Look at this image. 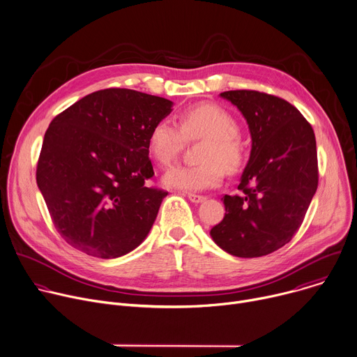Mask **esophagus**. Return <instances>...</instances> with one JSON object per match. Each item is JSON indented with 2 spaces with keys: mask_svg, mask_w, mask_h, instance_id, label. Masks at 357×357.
Wrapping results in <instances>:
<instances>
[{
  "mask_svg": "<svg viewBox=\"0 0 357 357\" xmlns=\"http://www.w3.org/2000/svg\"><path fill=\"white\" fill-rule=\"evenodd\" d=\"M188 199H189L190 202H193V203H202V202H205V200H206V197H205V196L196 195V193H188Z\"/></svg>",
  "mask_w": 357,
  "mask_h": 357,
  "instance_id": "esophagus-1",
  "label": "esophagus"
}]
</instances>
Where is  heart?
<instances>
[{
  "label": "heart",
  "mask_w": 357,
  "mask_h": 357,
  "mask_svg": "<svg viewBox=\"0 0 357 357\" xmlns=\"http://www.w3.org/2000/svg\"><path fill=\"white\" fill-rule=\"evenodd\" d=\"M185 138L205 139L195 167H176L165 174V186L181 190H205L223 178V168L234 172L244 160V142L238 135V123L226 109L203 103L181 116V128L169 119L152 126L148 151L160 165H171L181 152Z\"/></svg>",
  "instance_id": "b5f03b06"
}]
</instances>
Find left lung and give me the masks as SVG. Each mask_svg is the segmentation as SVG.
Wrapping results in <instances>:
<instances>
[{"mask_svg":"<svg viewBox=\"0 0 357 357\" xmlns=\"http://www.w3.org/2000/svg\"><path fill=\"white\" fill-rule=\"evenodd\" d=\"M248 124L251 151L237 186L222 197L225 218L211 230L231 256L254 259L291 241L318 188L311 124L288 101L256 90L220 93Z\"/></svg>","mask_w":357,"mask_h":357,"instance_id":"8db88e82","label":"left lung"}]
</instances>
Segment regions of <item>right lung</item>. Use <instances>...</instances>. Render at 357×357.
I'll return each mask as SVG.
<instances>
[{
  "label": "right lung",
  "mask_w": 357,
  "mask_h": 357,
  "mask_svg": "<svg viewBox=\"0 0 357 357\" xmlns=\"http://www.w3.org/2000/svg\"><path fill=\"white\" fill-rule=\"evenodd\" d=\"M172 106L164 97L106 89L49 124L36 183L68 244L93 257L117 259L145 240L168 195L145 186L154 175L148 135Z\"/></svg>",
  "instance_id": "right-lung-1"
}]
</instances>
